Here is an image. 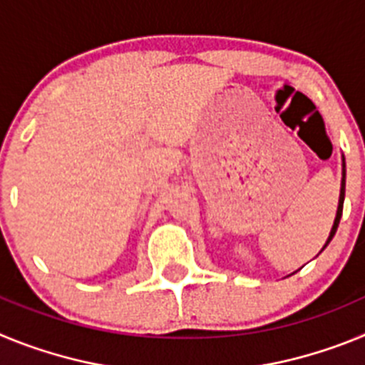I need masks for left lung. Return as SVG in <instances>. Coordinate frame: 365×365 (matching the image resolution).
<instances>
[{"instance_id": "obj_1", "label": "left lung", "mask_w": 365, "mask_h": 365, "mask_svg": "<svg viewBox=\"0 0 365 365\" xmlns=\"http://www.w3.org/2000/svg\"><path fill=\"white\" fill-rule=\"evenodd\" d=\"M344 199H346V159L341 157V185H340V199H338L336 217H334L333 228H331V232H329V237H327V241H325L324 248L331 243V240H333L334 234H336V228H338V225H340V219H341V210H344ZM324 248H322V250H324Z\"/></svg>"}]
</instances>
